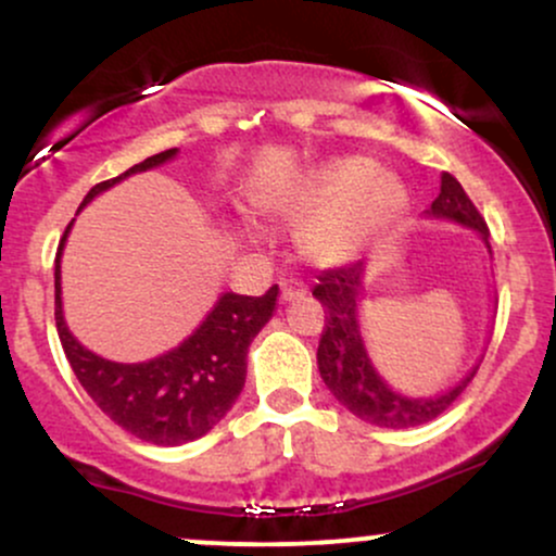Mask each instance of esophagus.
<instances>
[{
	"instance_id": "esophagus-1",
	"label": "esophagus",
	"mask_w": 556,
	"mask_h": 556,
	"mask_svg": "<svg viewBox=\"0 0 556 556\" xmlns=\"http://www.w3.org/2000/svg\"><path fill=\"white\" fill-rule=\"evenodd\" d=\"M305 292H308V287H305L303 282H298V279L282 282V303H292V300L305 298Z\"/></svg>"
}]
</instances>
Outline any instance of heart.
Here are the masks:
<instances>
[{
    "label": "heart",
    "mask_w": 556,
    "mask_h": 556,
    "mask_svg": "<svg viewBox=\"0 0 556 556\" xmlns=\"http://www.w3.org/2000/svg\"><path fill=\"white\" fill-rule=\"evenodd\" d=\"M256 201L261 212L282 219L308 213L298 229L300 251L311 264L337 269L366 256L400 225L410 190L400 177L376 172L371 159L337 156L266 188ZM242 229L258 238L251 222H242Z\"/></svg>",
    "instance_id": "1"
}]
</instances>
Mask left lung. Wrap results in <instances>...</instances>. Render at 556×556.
<instances>
[{"label":"left lung","mask_w":556,"mask_h":556,"mask_svg":"<svg viewBox=\"0 0 556 556\" xmlns=\"http://www.w3.org/2000/svg\"><path fill=\"white\" fill-rule=\"evenodd\" d=\"M424 216L473 229L491 256L486 222L478 214L473 201L465 195L463 185L450 172L442 175L437 201L431 203V208H426ZM363 279H366V261H355L342 269H329L318 277L314 298L329 314L316 353L318 374H321L329 392L340 400V405L366 424L379 426V429H413V426L429 424L460 397L481 361L455 387L439 394L410 397V394L397 392L374 366L371 353L366 348V337H363L361 327V303L366 295Z\"/></svg>","instance_id":"8db88e82"}]
</instances>
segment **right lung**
Masks as SVG:
<instances>
[{
    "label": "right lung",
    "instance_id": "1",
    "mask_svg": "<svg viewBox=\"0 0 556 556\" xmlns=\"http://www.w3.org/2000/svg\"><path fill=\"white\" fill-rule=\"evenodd\" d=\"M175 156L177 149L162 151L143 159L114 180L93 185L83 198L80 208L130 175L162 167ZM73 222L56 248L54 318L62 350L80 387L119 429L143 442L159 446L195 442L212 431L240 397L245 384L248 348L277 308L279 287L271 285L261 298L222 292L193 334L156 358L143 363L106 361L75 340L62 311V251Z\"/></svg>",
    "mask_w": 556,
    "mask_h": 556
}]
</instances>
